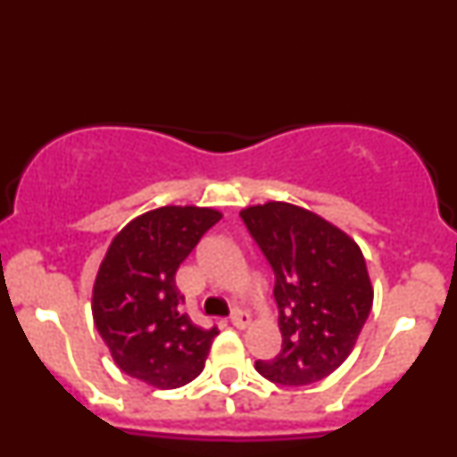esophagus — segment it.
I'll use <instances>...</instances> for the list:
<instances>
[{"instance_id": "obj_1", "label": "esophagus", "mask_w": 457, "mask_h": 457, "mask_svg": "<svg viewBox=\"0 0 457 457\" xmlns=\"http://www.w3.org/2000/svg\"><path fill=\"white\" fill-rule=\"evenodd\" d=\"M229 321H231V326L244 329L247 323H250V313L242 312V310H234V312H231V315H229Z\"/></svg>"}]
</instances>
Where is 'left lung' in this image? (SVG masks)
I'll return each instance as SVG.
<instances>
[{"label": "left lung", "instance_id": "1", "mask_svg": "<svg viewBox=\"0 0 457 457\" xmlns=\"http://www.w3.org/2000/svg\"><path fill=\"white\" fill-rule=\"evenodd\" d=\"M244 226L271 265L281 350L257 360L273 384L310 386L342 366L371 312L361 250L320 215L284 202L245 207Z\"/></svg>", "mask_w": 457, "mask_h": 457}]
</instances>
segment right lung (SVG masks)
I'll return each mask as SVG.
<instances>
[{"mask_svg":"<svg viewBox=\"0 0 457 457\" xmlns=\"http://www.w3.org/2000/svg\"><path fill=\"white\" fill-rule=\"evenodd\" d=\"M221 213L165 205L129 221L107 250L94 286V321L128 376L162 389L202 373L218 326L200 328L184 312L179 263Z\"/></svg>","mask_w":457,"mask_h":457,"instance_id":"add662e5","label":"right lung"}]
</instances>
